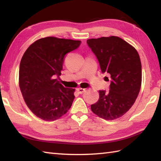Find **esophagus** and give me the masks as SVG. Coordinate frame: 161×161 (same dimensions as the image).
Returning <instances> with one entry per match:
<instances>
[{"label":"esophagus","instance_id":"34e87169","mask_svg":"<svg viewBox=\"0 0 161 161\" xmlns=\"http://www.w3.org/2000/svg\"><path fill=\"white\" fill-rule=\"evenodd\" d=\"M77 91L79 93L82 94L83 93H84L85 91H86V89H84V88H77Z\"/></svg>","mask_w":161,"mask_h":161}]
</instances>
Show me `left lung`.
Instances as JSON below:
<instances>
[{
  "label": "left lung",
  "instance_id": "8db88e82",
  "mask_svg": "<svg viewBox=\"0 0 161 161\" xmlns=\"http://www.w3.org/2000/svg\"><path fill=\"white\" fill-rule=\"evenodd\" d=\"M102 73L111 77L109 91H99L98 101L91 106L95 114L107 120L121 117L134 104L141 86L142 66L134 47L118 36L87 40ZM108 81V78L105 77Z\"/></svg>",
  "mask_w": 161,
  "mask_h": 161
}]
</instances>
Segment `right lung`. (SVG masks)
<instances>
[{
    "label": "right lung",
    "instance_id": "right-lung-1",
    "mask_svg": "<svg viewBox=\"0 0 161 161\" xmlns=\"http://www.w3.org/2000/svg\"><path fill=\"white\" fill-rule=\"evenodd\" d=\"M80 43L48 36L36 41L23 54L19 67L20 89L30 111L43 120H56L71 107L75 89L64 87L54 77L61 75L65 55Z\"/></svg>",
    "mask_w": 161,
    "mask_h": 161
}]
</instances>
